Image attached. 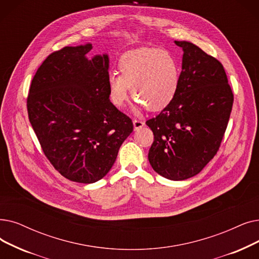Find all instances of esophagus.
Wrapping results in <instances>:
<instances>
[{
  "mask_svg": "<svg viewBox=\"0 0 259 259\" xmlns=\"http://www.w3.org/2000/svg\"><path fill=\"white\" fill-rule=\"evenodd\" d=\"M133 126H134V130H139L144 126V121L139 119H133Z\"/></svg>",
  "mask_w": 259,
  "mask_h": 259,
  "instance_id": "obj_1",
  "label": "esophagus"
}]
</instances>
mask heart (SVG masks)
Wrapping results in <instances>:
<instances>
[{"mask_svg":"<svg viewBox=\"0 0 259 259\" xmlns=\"http://www.w3.org/2000/svg\"><path fill=\"white\" fill-rule=\"evenodd\" d=\"M119 71L110 72L108 88L111 102L122 107L130 96L149 111H160L175 98L180 83V64L167 50L140 49L131 51L119 60ZM139 112V109H134Z\"/></svg>","mask_w":259,"mask_h":259,"instance_id":"obj_1","label":"heart"}]
</instances>
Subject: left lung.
<instances>
[{"label":"left lung","instance_id":"8db88e82","mask_svg":"<svg viewBox=\"0 0 259 259\" xmlns=\"http://www.w3.org/2000/svg\"><path fill=\"white\" fill-rule=\"evenodd\" d=\"M183 50L178 92L146 121L154 140L148 160L162 177L182 181L198 175L219 150L234 102L223 65L192 42Z\"/></svg>","mask_w":259,"mask_h":259}]
</instances>
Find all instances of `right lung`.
Returning a JSON list of instances; mask_svg holds the SVG:
<instances>
[{
    "mask_svg": "<svg viewBox=\"0 0 259 259\" xmlns=\"http://www.w3.org/2000/svg\"><path fill=\"white\" fill-rule=\"evenodd\" d=\"M92 44L52 53L32 78L27 112L41 148L64 178L90 184L113 166L133 131L109 99L107 54L89 60Z\"/></svg>",
    "mask_w": 259,
    "mask_h": 259,
    "instance_id": "1",
    "label": "right lung"
}]
</instances>
